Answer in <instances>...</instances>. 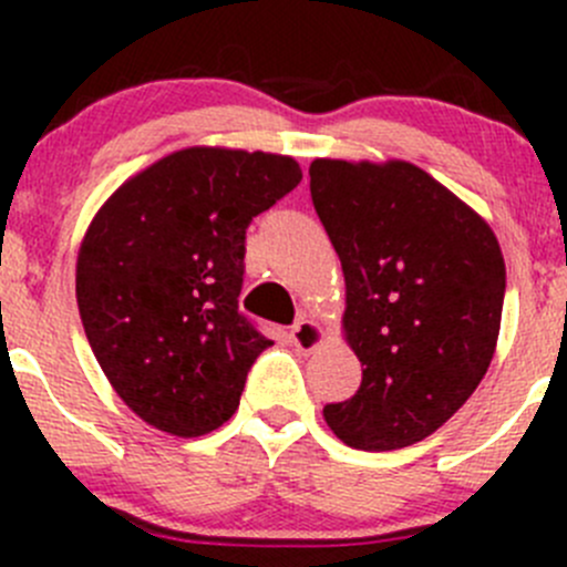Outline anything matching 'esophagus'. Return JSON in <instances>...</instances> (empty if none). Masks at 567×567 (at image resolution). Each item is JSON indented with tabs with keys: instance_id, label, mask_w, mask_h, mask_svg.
<instances>
[{
	"instance_id": "esophagus-1",
	"label": "esophagus",
	"mask_w": 567,
	"mask_h": 567,
	"mask_svg": "<svg viewBox=\"0 0 567 567\" xmlns=\"http://www.w3.org/2000/svg\"><path fill=\"white\" fill-rule=\"evenodd\" d=\"M290 342H293L301 353H310L323 342V329H320L316 320H299V323L290 329Z\"/></svg>"
}]
</instances>
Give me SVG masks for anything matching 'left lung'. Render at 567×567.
<instances>
[{"mask_svg":"<svg viewBox=\"0 0 567 567\" xmlns=\"http://www.w3.org/2000/svg\"><path fill=\"white\" fill-rule=\"evenodd\" d=\"M310 194L346 274L342 329L362 362L353 398L323 409L348 447L422 442L472 398L505 305L491 227L409 162L318 158Z\"/></svg>","mask_w":567,"mask_h":567,"instance_id":"obj_1","label":"left lung"}]
</instances>
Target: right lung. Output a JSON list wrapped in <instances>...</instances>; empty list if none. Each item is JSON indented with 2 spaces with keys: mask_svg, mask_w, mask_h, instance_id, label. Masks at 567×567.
<instances>
[{
  "mask_svg": "<svg viewBox=\"0 0 567 567\" xmlns=\"http://www.w3.org/2000/svg\"><path fill=\"white\" fill-rule=\"evenodd\" d=\"M301 183L290 156L186 147L125 181L76 260L84 334L123 403L173 436L238 409L274 346L238 310L247 227Z\"/></svg>",
  "mask_w": 567,
  "mask_h": 567,
  "instance_id": "1",
  "label": "right lung"
}]
</instances>
